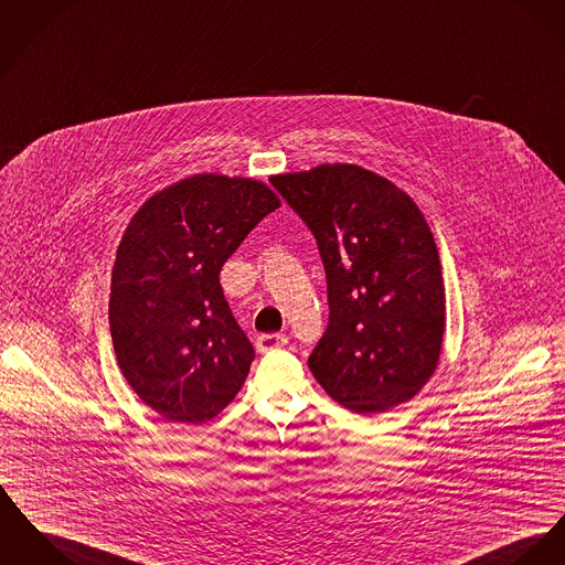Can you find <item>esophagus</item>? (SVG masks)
Instances as JSON below:
<instances>
[{"label":"esophagus","mask_w":565,"mask_h":565,"mask_svg":"<svg viewBox=\"0 0 565 565\" xmlns=\"http://www.w3.org/2000/svg\"><path fill=\"white\" fill-rule=\"evenodd\" d=\"M287 344V337L285 334H262L255 340V347L259 353H267V351H274V349H280Z\"/></svg>","instance_id":"34e87169"}]
</instances>
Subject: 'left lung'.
Here are the masks:
<instances>
[{"label":"left lung","mask_w":565,"mask_h":565,"mask_svg":"<svg viewBox=\"0 0 565 565\" xmlns=\"http://www.w3.org/2000/svg\"><path fill=\"white\" fill-rule=\"evenodd\" d=\"M312 231L328 278L330 321L308 366L353 414L407 403L433 376L446 294L430 226L414 199L358 164L274 175Z\"/></svg>","instance_id":"obj_1"}]
</instances>
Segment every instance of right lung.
<instances>
[{
	"mask_svg": "<svg viewBox=\"0 0 565 565\" xmlns=\"http://www.w3.org/2000/svg\"><path fill=\"white\" fill-rule=\"evenodd\" d=\"M276 207L280 199L257 180L199 173L156 192L126 228L111 274L115 358L164 419L203 424L244 385L255 349L218 274Z\"/></svg>",
	"mask_w": 565,
	"mask_h": 565,
	"instance_id": "obj_1",
	"label": "right lung"
}]
</instances>
